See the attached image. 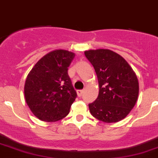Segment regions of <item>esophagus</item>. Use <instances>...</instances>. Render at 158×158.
<instances>
[{
    "label": "esophagus",
    "mask_w": 158,
    "mask_h": 158,
    "mask_svg": "<svg viewBox=\"0 0 158 158\" xmlns=\"http://www.w3.org/2000/svg\"><path fill=\"white\" fill-rule=\"evenodd\" d=\"M83 93H84V90H77V96H78V97H81L83 94Z\"/></svg>",
    "instance_id": "esophagus-1"
}]
</instances>
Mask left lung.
I'll list each match as a JSON object with an SVG mask.
<instances>
[{
  "label": "left lung",
  "instance_id": "1",
  "mask_svg": "<svg viewBox=\"0 0 158 158\" xmlns=\"http://www.w3.org/2000/svg\"><path fill=\"white\" fill-rule=\"evenodd\" d=\"M94 66L99 83V95L89 104L94 117L104 123L123 119L135 105L139 81L132 68L122 56L109 49L84 52Z\"/></svg>",
  "mask_w": 158,
  "mask_h": 158
}]
</instances>
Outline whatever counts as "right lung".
<instances>
[{"mask_svg":"<svg viewBox=\"0 0 158 158\" xmlns=\"http://www.w3.org/2000/svg\"><path fill=\"white\" fill-rule=\"evenodd\" d=\"M74 56V53L66 50H55L43 57L29 73L24 95L39 119L55 122L69 113L77 97L68 74Z\"/></svg>","mask_w":158,"mask_h":158,"instance_id":"right-lung-1","label":"right lung"}]
</instances>
